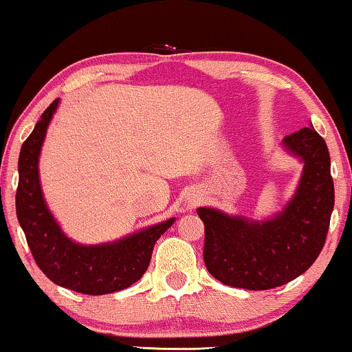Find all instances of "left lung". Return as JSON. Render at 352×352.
Masks as SVG:
<instances>
[{
    "label": "left lung",
    "instance_id": "left-lung-1",
    "mask_svg": "<svg viewBox=\"0 0 352 352\" xmlns=\"http://www.w3.org/2000/svg\"><path fill=\"white\" fill-rule=\"evenodd\" d=\"M284 146L305 162L300 186L284 210L263 223L197 209L204 221V263L225 285L268 290L311 268L325 244L335 204L329 148L314 127L284 138Z\"/></svg>",
    "mask_w": 352,
    "mask_h": 352
}]
</instances>
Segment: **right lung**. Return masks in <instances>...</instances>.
Listing matches in <instances>:
<instances>
[{"label":"right lung","instance_id":"add662e5","mask_svg":"<svg viewBox=\"0 0 352 352\" xmlns=\"http://www.w3.org/2000/svg\"><path fill=\"white\" fill-rule=\"evenodd\" d=\"M57 105L58 98L44 110L19 155L17 220L25 232L34 261L54 284L86 295H105L127 289L145 273L153 247L174 223V219L113 244L87 247L68 239L44 204L38 178V156Z\"/></svg>","mask_w":352,"mask_h":352}]
</instances>
